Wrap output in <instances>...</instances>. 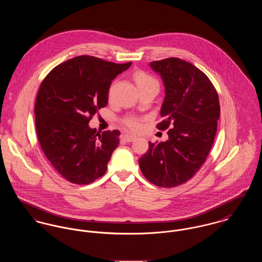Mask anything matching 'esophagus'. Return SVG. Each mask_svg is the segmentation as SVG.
I'll use <instances>...</instances> for the list:
<instances>
[{"instance_id": "1", "label": "esophagus", "mask_w": 262, "mask_h": 262, "mask_svg": "<svg viewBox=\"0 0 262 262\" xmlns=\"http://www.w3.org/2000/svg\"><path fill=\"white\" fill-rule=\"evenodd\" d=\"M122 140H123L124 142L130 143V142H134V141L136 140V137L130 136V135H123V136H122Z\"/></svg>"}]
</instances>
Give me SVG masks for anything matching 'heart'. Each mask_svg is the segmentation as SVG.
<instances>
[{
  "label": "heart",
  "instance_id": "obj_1",
  "mask_svg": "<svg viewBox=\"0 0 262 262\" xmlns=\"http://www.w3.org/2000/svg\"><path fill=\"white\" fill-rule=\"evenodd\" d=\"M134 79L140 91H143L146 88H159L158 80L152 75L146 73L145 71H137L134 74ZM143 121H144V118L136 117V116H127L122 118L123 125L132 132L140 130L143 127Z\"/></svg>",
  "mask_w": 262,
  "mask_h": 262
}]
</instances>
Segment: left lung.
Instances as JSON below:
<instances>
[{
	"mask_svg": "<svg viewBox=\"0 0 262 262\" xmlns=\"http://www.w3.org/2000/svg\"><path fill=\"white\" fill-rule=\"evenodd\" d=\"M149 65L165 84L164 120L157 127L169 129V140L148 142L139 164L148 182L172 188L190 180L206 161L217 133L219 96L208 76L190 62L171 57Z\"/></svg>",
	"mask_w": 262,
	"mask_h": 262,
	"instance_id": "obj_1",
	"label": "left lung"
}]
</instances>
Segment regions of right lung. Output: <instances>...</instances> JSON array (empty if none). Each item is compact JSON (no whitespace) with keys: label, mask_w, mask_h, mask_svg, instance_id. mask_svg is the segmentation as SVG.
I'll list each match as a JSON object with an SVG mask.
<instances>
[{"label":"right lung","mask_w":262,"mask_h":262,"mask_svg":"<svg viewBox=\"0 0 262 262\" xmlns=\"http://www.w3.org/2000/svg\"><path fill=\"white\" fill-rule=\"evenodd\" d=\"M130 64L82 55L59 64L41 82L34 110L37 137L67 181L88 185L105 174L120 133L96 132L88 122L106 106L112 81Z\"/></svg>","instance_id":"obj_1"}]
</instances>
